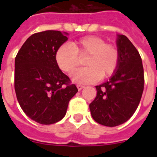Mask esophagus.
<instances>
[{
	"label": "esophagus",
	"instance_id": "esophagus-1",
	"mask_svg": "<svg viewBox=\"0 0 157 157\" xmlns=\"http://www.w3.org/2000/svg\"><path fill=\"white\" fill-rule=\"evenodd\" d=\"M76 86H77V89H78L79 91H81V90H82V89L84 88V86L80 85V84H78V85H76Z\"/></svg>",
	"mask_w": 157,
	"mask_h": 157
}]
</instances>
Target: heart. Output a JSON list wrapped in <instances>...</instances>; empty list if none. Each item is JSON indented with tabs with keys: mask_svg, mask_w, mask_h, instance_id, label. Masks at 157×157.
<instances>
[{
	"mask_svg": "<svg viewBox=\"0 0 157 157\" xmlns=\"http://www.w3.org/2000/svg\"><path fill=\"white\" fill-rule=\"evenodd\" d=\"M87 57L85 65L87 67L72 72L71 79L75 82L87 84L101 78L113 75L119 64V50L112 44L98 36H86L72 43V45L62 44L55 53V61L64 72L70 73L80 64V57Z\"/></svg>",
	"mask_w": 157,
	"mask_h": 157,
	"instance_id": "b5f03b06",
	"label": "heart"
}]
</instances>
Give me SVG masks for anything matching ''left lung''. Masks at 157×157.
Returning <instances> with one entry per match:
<instances>
[{
  "instance_id": "left-lung-1",
  "label": "left lung",
  "mask_w": 157,
  "mask_h": 157,
  "mask_svg": "<svg viewBox=\"0 0 157 157\" xmlns=\"http://www.w3.org/2000/svg\"><path fill=\"white\" fill-rule=\"evenodd\" d=\"M119 64L109 81L97 86V96L89 108L93 119L104 126L114 127L131 118L144 90L141 57L124 35H118Z\"/></svg>"
}]
</instances>
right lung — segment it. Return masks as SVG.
Instances as JSON below:
<instances>
[{
	"instance_id": "right-lung-1",
	"label": "right lung",
	"mask_w": 157,
	"mask_h": 157,
	"mask_svg": "<svg viewBox=\"0 0 157 157\" xmlns=\"http://www.w3.org/2000/svg\"><path fill=\"white\" fill-rule=\"evenodd\" d=\"M67 33L48 30L27 39L15 58L14 86L27 116L41 124H52L66 113L78 90L55 61V53Z\"/></svg>"
}]
</instances>
